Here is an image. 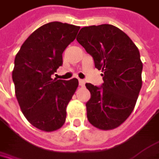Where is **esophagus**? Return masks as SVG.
Segmentation results:
<instances>
[{"mask_svg": "<svg viewBox=\"0 0 159 159\" xmlns=\"http://www.w3.org/2000/svg\"><path fill=\"white\" fill-rule=\"evenodd\" d=\"M79 86H80V87H84L85 86V81L82 80V79H79Z\"/></svg>", "mask_w": 159, "mask_h": 159, "instance_id": "1", "label": "esophagus"}]
</instances>
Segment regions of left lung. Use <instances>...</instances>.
I'll use <instances>...</instances> for the list:
<instances>
[{"label":"left lung","mask_w":159,"mask_h":159,"mask_svg":"<svg viewBox=\"0 0 159 159\" xmlns=\"http://www.w3.org/2000/svg\"><path fill=\"white\" fill-rule=\"evenodd\" d=\"M76 40L103 76L101 88L86 84L91 94L86 104L88 120L102 130L116 129L132 113L142 89L139 49L124 31L109 24L84 27Z\"/></svg>","instance_id":"8db88e82"}]
</instances>
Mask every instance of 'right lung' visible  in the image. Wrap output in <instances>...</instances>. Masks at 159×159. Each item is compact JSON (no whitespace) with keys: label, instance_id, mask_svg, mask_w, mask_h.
Returning <instances> with one entry per match:
<instances>
[{"label":"right lung","instance_id":"1","mask_svg":"<svg viewBox=\"0 0 159 159\" xmlns=\"http://www.w3.org/2000/svg\"><path fill=\"white\" fill-rule=\"evenodd\" d=\"M80 27L50 22L34 30L15 58L12 78L20 109L36 129L51 132L66 120V109L78 88L76 78H52L62 65V53L75 39Z\"/></svg>","mask_w":159,"mask_h":159}]
</instances>
